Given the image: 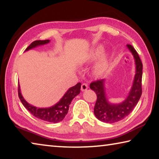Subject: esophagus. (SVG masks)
<instances>
[{
  "instance_id": "obj_1",
  "label": "esophagus",
  "mask_w": 159,
  "mask_h": 159,
  "mask_svg": "<svg viewBox=\"0 0 159 159\" xmlns=\"http://www.w3.org/2000/svg\"><path fill=\"white\" fill-rule=\"evenodd\" d=\"M88 89V85L86 83H83L81 85V90L82 91H85Z\"/></svg>"
}]
</instances>
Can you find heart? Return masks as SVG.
Listing matches in <instances>:
<instances>
[{
  "instance_id": "heart-1",
  "label": "heart",
  "mask_w": 159,
  "mask_h": 159,
  "mask_svg": "<svg viewBox=\"0 0 159 159\" xmlns=\"http://www.w3.org/2000/svg\"><path fill=\"white\" fill-rule=\"evenodd\" d=\"M104 48L102 45L96 46L88 54L87 56L84 59V60H83V63L90 62V61L95 60L97 58H98L100 56ZM107 67H108V57H107L106 54H104L99 58V60L96 63L95 67H94V74L96 76H101L107 71Z\"/></svg>"
}]
</instances>
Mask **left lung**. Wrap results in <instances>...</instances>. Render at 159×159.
<instances>
[{"label": "left lung", "instance_id": "obj_1", "mask_svg": "<svg viewBox=\"0 0 159 159\" xmlns=\"http://www.w3.org/2000/svg\"><path fill=\"white\" fill-rule=\"evenodd\" d=\"M127 48L133 55L135 74L133 85L125 100L119 104H112L108 101L105 92V79L92 82L90 85V89L97 95L94 114L102 122L113 123L123 120L132 112L142 95V63L134 48L131 45H127Z\"/></svg>", "mask_w": 159, "mask_h": 159}]
</instances>
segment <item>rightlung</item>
Wrapping results in <instances>:
<instances>
[{
	"label": "right lung",
	"instance_id": "right-lung-1",
	"mask_svg": "<svg viewBox=\"0 0 159 159\" xmlns=\"http://www.w3.org/2000/svg\"><path fill=\"white\" fill-rule=\"evenodd\" d=\"M50 40L35 41L31 43L29 47L26 48L25 51L33 49V48L40 46V45L47 44L50 43ZM80 86H81V84H80V83H79L76 85L70 88L57 103L50 107H47V108H39V107H36L28 103L21 95L20 85L18 87V95L24 107L35 117L45 120V121L56 123L61 121L67 114L69 108V104H71V101L73 100L75 97L79 95L80 92Z\"/></svg>",
	"mask_w": 159,
	"mask_h": 159
}]
</instances>
